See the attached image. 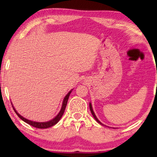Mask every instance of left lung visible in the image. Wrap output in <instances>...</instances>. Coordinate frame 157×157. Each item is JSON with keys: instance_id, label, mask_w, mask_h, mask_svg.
I'll list each match as a JSON object with an SVG mask.
<instances>
[{"instance_id": "1", "label": "left lung", "mask_w": 157, "mask_h": 157, "mask_svg": "<svg viewBox=\"0 0 157 157\" xmlns=\"http://www.w3.org/2000/svg\"><path fill=\"white\" fill-rule=\"evenodd\" d=\"M90 111H91V113H92V116H93V117L94 118V119L96 121H97L98 123H100L101 124V125H104V124H102L101 122H100V121L98 120V118H97V116H96V115L94 114V111H93V109H92V104H91V103H90Z\"/></svg>"}]
</instances>
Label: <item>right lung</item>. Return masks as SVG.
Wrapping results in <instances>:
<instances>
[{
	"label": "right lung",
	"mask_w": 157,
	"mask_h": 157,
	"mask_svg": "<svg viewBox=\"0 0 157 157\" xmlns=\"http://www.w3.org/2000/svg\"><path fill=\"white\" fill-rule=\"evenodd\" d=\"M72 90L70 91V92L67 93V94L65 96L63 101V104H62V107H61V109H60V111L59 113L57 116H56L54 118H53L52 120L47 121V122H35V121H29L28 120V119L24 118V117L22 116L21 115L19 114L17 111H16L15 109L14 108V106H13V108L14 109V111L16 113V114L18 116L19 118L20 119H22L23 121H25V123H27L29 124V125L33 126L34 128H41V129H44V128H50V127H52L54 125H56V123H57L58 121H60V119L61 118V117L63 116L64 113V111H65V107H66V105H67V100H68V98L70 97V94H71V93L72 92ZM12 104V103H11Z\"/></svg>",
	"instance_id": "1"
}]
</instances>
